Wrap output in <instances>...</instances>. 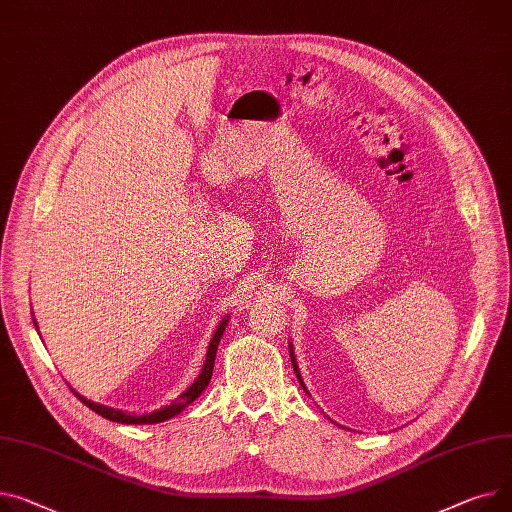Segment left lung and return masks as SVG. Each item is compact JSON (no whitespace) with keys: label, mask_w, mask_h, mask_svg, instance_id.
Instances as JSON below:
<instances>
[{"label":"left lung","mask_w":512,"mask_h":512,"mask_svg":"<svg viewBox=\"0 0 512 512\" xmlns=\"http://www.w3.org/2000/svg\"><path fill=\"white\" fill-rule=\"evenodd\" d=\"M290 358H292V366H294V372H296V379H298V383H300V387L306 391V387H304V381H302V377H300V372H298V364H296V356H294V350H292V344H290ZM306 395H309V391H306Z\"/></svg>","instance_id":"left-lung-1"}]
</instances>
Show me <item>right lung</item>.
<instances>
[{
	"mask_svg": "<svg viewBox=\"0 0 512 512\" xmlns=\"http://www.w3.org/2000/svg\"><path fill=\"white\" fill-rule=\"evenodd\" d=\"M226 325H228V317H226V319H222V323L218 325V329H216L214 337L210 339L208 354H206V362H203V368H201V372H199V377L195 379V383H193L185 393H181L173 403L166 405V407H160V410H156V412H152V414H144V416L125 414V412H121V410H113V407L94 403V401H90V399L82 397L80 393H76L74 389H72V391H74V395H76L84 405H88V407H90L92 412H96L98 416L107 418V420H111V422H119V424H158V422H164V420L175 418L177 414H181V412L185 410V407H187L189 403H193V401L201 395V391H206V387L210 385L212 372H214V362H216V352H218V344H220V337H222V333H224ZM34 327H37V321H34Z\"/></svg>",
	"mask_w": 512,
	"mask_h": 512,
	"instance_id": "add662e5",
	"label": "right lung"
}]
</instances>
